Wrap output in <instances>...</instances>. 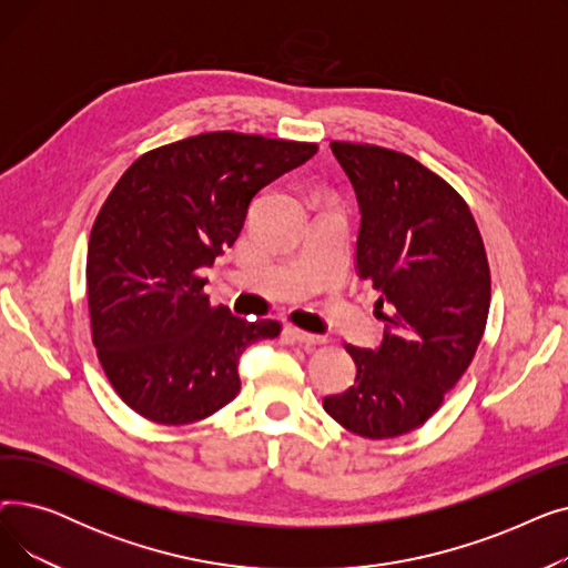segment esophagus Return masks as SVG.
Listing matches in <instances>:
<instances>
[{
	"mask_svg": "<svg viewBox=\"0 0 568 568\" xmlns=\"http://www.w3.org/2000/svg\"><path fill=\"white\" fill-rule=\"evenodd\" d=\"M287 334L294 341H300L304 345H322L326 341L324 336H317V334H311V332H304V329H296V326H287Z\"/></svg>",
	"mask_w": 568,
	"mask_h": 568,
	"instance_id": "34e87169",
	"label": "esophagus"
}]
</instances>
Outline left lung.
<instances>
[{
    "label": "left lung",
    "instance_id": "left-lung-1",
    "mask_svg": "<svg viewBox=\"0 0 568 568\" xmlns=\"http://www.w3.org/2000/svg\"><path fill=\"white\" fill-rule=\"evenodd\" d=\"M362 209L356 268L379 294L377 349L345 345L356 379L322 400L345 430L392 439L424 426L469 368L490 308V266L463 195L394 149L334 140Z\"/></svg>",
    "mask_w": 568,
    "mask_h": 568
}]
</instances>
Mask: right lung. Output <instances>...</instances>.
<instances>
[{"label":"right lung","instance_id":"right-lung-1","mask_svg":"<svg viewBox=\"0 0 568 568\" xmlns=\"http://www.w3.org/2000/svg\"><path fill=\"white\" fill-rule=\"evenodd\" d=\"M315 152V142L200 133L142 154L110 191L89 234V324L112 389L144 419L212 416L239 394V354L281 334L276 320L212 306L202 268L236 242L255 193Z\"/></svg>","mask_w":568,"mask_h":568}]
</instances>
